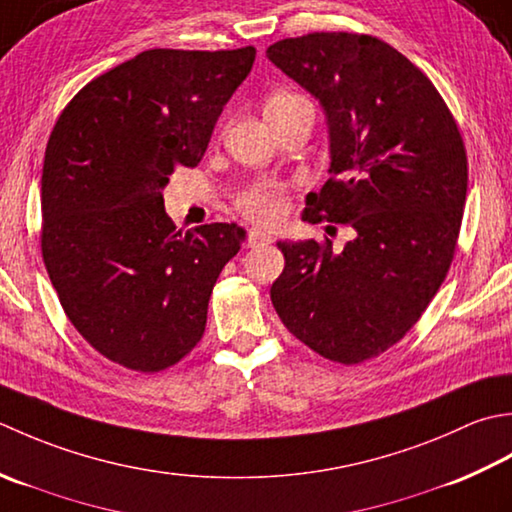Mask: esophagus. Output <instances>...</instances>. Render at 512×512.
I'll return each instance as SVG.
<instances>
[{
    "label": "esophagus",
    "mask_w": 512,
    "mask_h": 512,
    "mask_svg": "<svg viewBox=\"0 0 512 512\" xmlns=\"http://www.w3.org/2000/svg\"><path fill=\"white\" fill-rule=\"evenodd\" d=\"M274 243V236H269L267 232H263V229H249L247 232V245L249 247H263V245H269Z\"/></svg>",
    "instance_id": "1"
}]
</instances>
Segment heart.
Segmentation results:
<instances>
[{
	"mask_svg": "<svg viewBox=\"0 0 512 512\" xmlns=\"http://www.w3.org/2000/svg\"><path fill=\"white\" fill-rule=\"evenodd\" d=\"M302 101L296 92H274L265 103V114L287 110ZM236 210L252 223L274 227L283 221L289 210V198L283 185L274 181H260L245 187V190L236 196Z\"/></svg>",
	"mask_w": 512,
	"mask_h": 512,
	"instance_id": "heart-1",
	"label": "heart"
}]
</instances>
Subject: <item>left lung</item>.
Masks as SVG:
<instances>
[{
  "instance_id": "left-lung-1",
  "label": "left lung",
  "mask_w": 512,
  "mask_h": 512,
  "mask_svg": "<svg viewBox=\"0 0 512 512\" xmlns=\"http://www.w3.org/2000/svg\"><path fill=\"white\" fill-rule=\"evenodd\" d=\"M267 57L327 112L331 179L302 218L356 238L278 243L271 302L283 325L331 362L360 364L400 342L451 269L468 159L460 128L424 72L373 35L280 39Z\"/></svg>"
}]
</instances>
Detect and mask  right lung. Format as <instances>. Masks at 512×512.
<instances>
[{
	"instance_id": "add662e5",
	"label": "right lung",
	"mask_w": 512,
	"mask_h": 512,
	"mask_svg": "<svg viewBox=\"0 0 512 512\" xmlns=\"http://www.w3.org/2000/svg\"><path fill=\"white\" fill-rule=\"evenodd\" d=\"M256 48L145 50L70 99L41 172V256L92 349L139 373L203 338L216 278L243 243L227 223L176 229L161 190L196 168Z\"/></svg>"
}]
</instances>
